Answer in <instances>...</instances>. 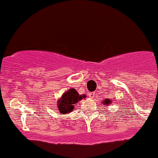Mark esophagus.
<instances>
[{"mask_svg":"<svg viewBox=\"0 0 158 158\" xmlns=\"http://www.w3.org/2000/svg\"><path fill=\"white\" fill-rule=\"evenodd\" d=\"M95 94H95L94 92H90V93H89V98H94L95 97Z\"/></svg>","mask_w":158,"mask_h":158,"instance_id":"1","label":"esophagus"}]
</instances>
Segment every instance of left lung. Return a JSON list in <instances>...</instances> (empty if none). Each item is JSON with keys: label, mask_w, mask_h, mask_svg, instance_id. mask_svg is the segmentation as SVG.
Here are the masks:
<instances>
[{"label": "left lung", "mask_w": 158, "mask_h": 158, "mask_svg": "<svg viewBox=\"0 0 158 158\" xmlns=\"http://www.w3.org/2000/svg\"><path fill=\"white\" fill-rule=\"evenodd\" d=\"M103 103H104V104H110V103H111V102H110V100H108V99H106L105 101H104V102H103Z\"/></svg>", "instance_id": "1"}]
</instances>
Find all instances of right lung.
Listing matches in <instances>:
<instances>
[{
	"mask_svg": "<svg viewBox=\"0 0 158 158\" xmlns=\"http://www.w3.org/2000/svg\"><path fill=\"white\" fill-rule=\"evenodd\" d=\"M83 98H85V95H79L77 90L74 88L65 92L57 101V107L60 113L65 114L72 111L74 104H77Z\"/></svg>",
	"mask_w": 158,
	"mask_h": 158,
	"instance_id": "1",
	"label": "right lung"
}]
</instances>
